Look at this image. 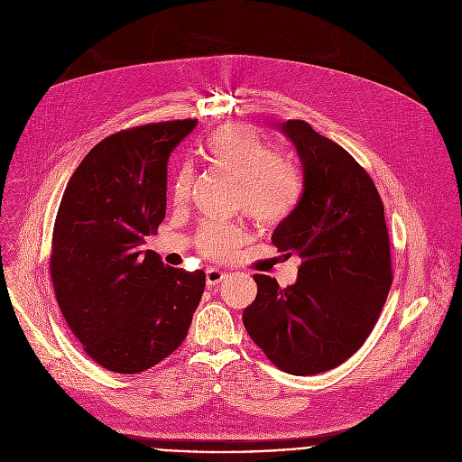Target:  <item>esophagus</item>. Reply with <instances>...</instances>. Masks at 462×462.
Instances as JSON below:
<instances>
[{
    "label": "esophagus",
    "mask_w": 462,
    "mask_h": 462,
    "mask_svg": "<svg viewBox=\"0 0 462 462\" xmlns=\"http://www.w3.org/2000/svg\"><path fill=\"white\" fill-rule=\"evenodd\" d=\"M225 278H226V274L221 273V271H217V269H208V271H207V285H208V287H214V285L221 283Z\"/></svg>",
    "instance_id": "obj_1"
}]
</instances>
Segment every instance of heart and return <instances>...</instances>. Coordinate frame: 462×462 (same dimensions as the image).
<instances>
[{
	"instance_id": "1",
	"label": "heart",
	"mask_w": 462,
	"mask_h": 462,
	"mask_svg": "<svg viewBox=\"0 0 462 462\" xmlns=\"http://www.w3.org/2000/svg\"><path fill=\"white\" fill-rule=\"evenodd\" d=\"M203 159L236 180V205L263 226H276L292 216L300 205L303 182L298 170L280 157L278 150L246 124L228 122L201 143ZM193 170L184 164L171 182V203L182 207L189 199ZM243 237L236 225L205 221L197 230L195 246L205 257L232 255Z\"/></svg>"
}]
</instances>
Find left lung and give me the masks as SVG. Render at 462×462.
<instances>
[{"label": "left lung", "mask_w": 462, "mask_h": 462, "mask_svg": "<svg viewBox=\"0 0 462 462\" xmlns=\"http://www.w3.org/2000/svg\"><path fill=\"white\" fill-rule=\"evenodd\" d=\"M278 125L298 150L303 191L273 243L301 265L285 289L254 274L243 323L278 369L305 376L340 365L371 335L393 283L391 246L380 193L351 153L305 120Z\"/></svg>", "instance_id": "obj_1"}]
</instances>
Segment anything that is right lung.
Listing matches in <instances>:
<instances>
[{"label": "right lung", "instance_id": "obj_1", "mask_svg": "<svg viewBox=\"0 0 462 462\" xmlns=\"http://www.w3.org/2000/svg\"><path fill=\"white\" fill-rule=\"evenodd\" d=\"M197 118L127 127L79 164L54 219L49 273L58 307L84 351L135 374L186 338L203 271L164 265L144 237L166 216V164Z\"/></svg>", "mask_w": 462, "mask_h": 462}]
</instances>
